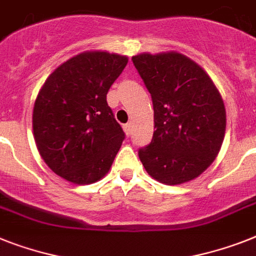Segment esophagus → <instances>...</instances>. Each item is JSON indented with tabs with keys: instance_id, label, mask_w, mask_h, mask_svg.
I'll return each instance as SVG.
<instances>
[{
	"instance_id": "obj_1",
	"label": "esophagus",
	"mask_w": 256,
	"mask_h": 256,
	"mask_svg": "<svg viewBox=\"0 0 256 256\" xmlns=\"http://www.w3.org/2000/svg\"><path fill=\"white\" fill-rule=\"evenodd\" d=\"M132 130H133V126H132V124H130V123H128V124H126V126H124V132H126V136H130Z\"/></svg>"
}]
</instances>
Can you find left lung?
I'll list each match as a JSON object with an SVG mask.
<instances>
[{
  "mask_svg": "<svg viewBox=\"0 0 256 256\" xmlns=\"http://www.w3.org/2000/svg\"><path fill=\"white\" fill-rule=\"evenodd\" d=\"M150 92L154 133L138 149L148 174L164 184L192 180L214 161L222 145L226 112L212 80L176 52L132 57Z\"/></svg>",
  "mask_w": 256,
  "mask_h": 256,
  "instance_id": "obj_1",
  "label": "left lung"
}]
</instances>
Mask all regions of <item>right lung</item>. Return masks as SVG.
<instances>
[{
	"mask_svg": "<svg viewBox=\"0 0 256 256\" xmlns=\"http://www.w3.org/2000/svg\"><path fill=\"white\" fill-rule=\"evenodd\" d=\"M128 58L107 52L72 57L47 78L34 106L38 150L54 172L90 184L108 172L126 133L107 92Z\"/></svg>",
	"mask_w": 256,
	"mask_h": 256,
	"instance_id": "obj_1",
	"label": "right lung"
}]
</instances>
